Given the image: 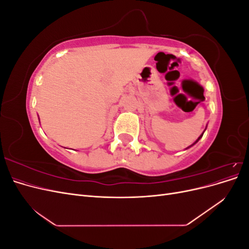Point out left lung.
I'll use <instances>...</instances> for the list:
<instances>
[{
	"label": "left lung",
	"instance_id": "1",
	"mask_svg": "<svg viewBox=\"0 0 249 249\" xmlns=\"http://www.w3.org/2000/svg\"><path fill=\"white\" fill-rule=\"evenodd\" d=\"M202 135H203V134H201V135H200V136H199V138H198V139H197V140H196V141H195V143H196V142H197V141H198V140H199V139H200V137H202Z\"/></svg>",
	"mask_w": 249,
	"mask_h": 249
}]
</instances>
